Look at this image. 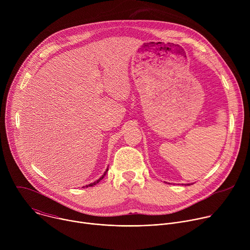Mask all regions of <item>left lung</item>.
I'll use <instances>...</instances> for the list:
<instances>
[{
	"mask_svg": "<svg viewBox=\"0 0 250 250\" xmlns=\"http://www.w3.org/2000/svg\"><path fill=\"white\" fill-rule=\"evenodd\" d=\"M187 185H190V184H187Z\"/></svg>",
	"mask_w": 250,
	"mask_h": 250,
	"instance_id": "left-lung-1",
	"label": "left lung"
}]
</instances>
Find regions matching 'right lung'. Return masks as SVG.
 I'll use <instances>...</instances> for the list:
<instances>
[{"instance_id": "obj_1", "label": "right lung", "mask_w": 250, "mask_h": 250, "mask_svg": "<svg viewBox=\"0 0 250 250\" xmlns=\"http://www.w3.org/2000/svg\"><path fill=\"white\" fill-rule=\"evenodd\" d=\"M108 170H109V169H108V168H106V170H105V171H104V175H102V177H100V178H99V179H98V180H97V181H95V182H94V183H91V184H89V185H86V186H84V187H82V188H85V187H86V188H87V187H92V186H95V185H96V184H98V183H99V182H100V181H101V180H102V179H103V178H104V175H105V174H106V172H108Z\"/></svg>"}]
</instances>
